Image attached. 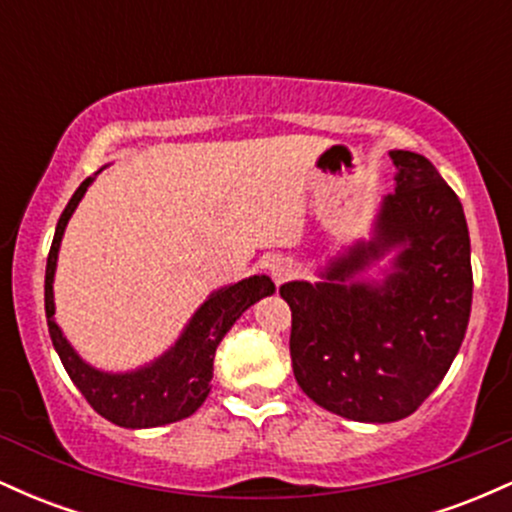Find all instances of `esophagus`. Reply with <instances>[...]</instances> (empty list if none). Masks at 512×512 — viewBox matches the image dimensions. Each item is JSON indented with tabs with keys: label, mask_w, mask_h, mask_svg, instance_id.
<instances>
[{
	"label": "esophagus",
	"mask_w": 512,
	"mask_h": 512,
	"mask_svg": "<svg viewBox=\"0 0 512 512\" xmlns=\"http://www.w3.org/2000/svg\"><path fill=\"white\" fill-rule=\"evenodd\" d=\"M293 272H296V267H293L291 260H279L272 264V276L276 284H284V281H289Z\"/></svg>",
	"instance_id": "1"
}]
</instances>
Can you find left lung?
I'll use <instances>...</instances> for the list:
<instances>
[{"mask_svg": "<svg viewBox=\"0 0 512 512\" xmlns=\"http://www.w3.org/2000/svg\"><path fill=\"white\" fill-rule=\"evenodd\" d=\"M395 192L375 238L334 260L325 281H289L291 361L301 390L332 414L390 424L414 414L460 351L472 313L469 231L460 197L426 156L390 151ZM403 248L383 285L345 279Z\"/></svg>", "mask_w": 512, "mask_h": 512, "instance_id": "obj_1", "label": "left lung"}]
</instances>
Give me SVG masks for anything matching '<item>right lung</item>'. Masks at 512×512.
Returning <instances> with one entry per match:
<instances>
[{
	"label": "right lung",
	"instance_id": "add662e5",
	"mask_svg": "<svg viewBox=\"0 0 512 512\" xmlns=\"http://www.w3.org/2000/svg\"><path fill=\"white\" fill-rule=\"evenodd\" d=\"M93 178H86L74 192L57 221L55 238H52L48 267H45V315L55 351L62 358V366L79 387L81 395L103 419L125 428H154L173 421L187 419L202 407L211 390L214 375V354L221 344L223 334L233 327L252 303L264 296H272L274 284L269 276H250L238 284L211 293L197 310L182 337L151 366H144L134 373H101L76 356V351L62 337L55 322V301H52V276H55L57 250L76 204L84 197L86 187Z\"/></svg>",
	"mask_w": 512,
	"mask_h": 512
}]
</instances>
